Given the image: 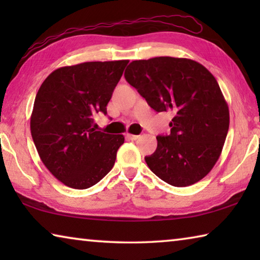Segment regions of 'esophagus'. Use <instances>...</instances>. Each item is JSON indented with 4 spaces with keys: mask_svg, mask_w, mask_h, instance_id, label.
I'll use <instances>...</instances> for the list:
<instances>
[{
    "mask_svg": "<svg viewBox=\"0 0 260 260\" xmlns=\"http://www.w3.org/2000/svg\"><path fill=\"white\" fill-rule=\"evenodd\" d=\"M127 138H128L129 140H138L140 138V135H134V134H127Z\"/></svg>",
    "mask_w": 260,
    "mask_h": 260,
    "instance_id": "1",
    "label": "esophagus"
}]
</instances>
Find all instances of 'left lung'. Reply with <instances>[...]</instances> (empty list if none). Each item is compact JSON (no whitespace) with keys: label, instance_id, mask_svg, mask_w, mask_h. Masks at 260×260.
<instances>
[{"label":"left lung","instance_id":"left-lung-1","mask_svg":"<svg viewBox=\"0 0 260 260\" xmlns=\"http://www.w3.org/2000/svg\"><path fill=\"white\" fill-rule=\"evenodd\" d=\"M125 79L155 111L174 114L171 133L158 135L156 151L144 157L149 169L174 187L199 182L219 159L230 127L212 73L195 60L166 56L133 60Z\"/></svg>","mask_w":260,"mask_h":260}]
</instances>
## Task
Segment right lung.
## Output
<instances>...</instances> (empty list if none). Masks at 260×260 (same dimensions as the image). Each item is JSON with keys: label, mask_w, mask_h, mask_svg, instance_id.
Listing matches in <instances>:
<instances>
[{"label": "right lung", "mask_w": 260, "mask_h": 260, "mask_svg": "<svg viewBox=\"0 0 260 260\" xmlns=\"http://www.w3.org/2000/svg\"><path fill=\"white\" fill-rule=\"evenodd\" d=\"M128 60L86 61L55 70L39 89L30 134L41 160L65 186L87 189L114 165L124 135L93 128V116L107 105Z\"/></svg>", "instance_id": "obj_1"}]
</instances>
